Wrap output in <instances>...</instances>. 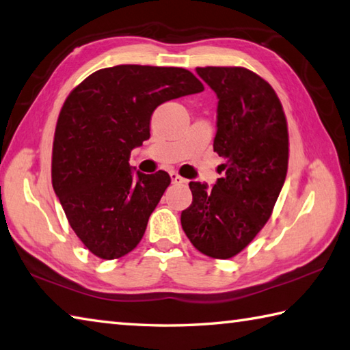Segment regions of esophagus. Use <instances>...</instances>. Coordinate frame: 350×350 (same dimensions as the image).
<instances>
[{
    "label": "esophagus",
    "mask_w": 350,
    "mask_h": 350,
    "mask_svg": "<svg viewBox=\"0 0 350 350\" xmlns=\"http://www.w3.org/2000/svg\"><path fill=\"white\" fill-rule=\"evenodd\" d=\"M170 177H171V182H173V183H185V182H187L180 174H177L176 171H173V173H170Z\"/></svg>",
    "instance_id": "1"
}]
</instances>
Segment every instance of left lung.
<instances>
[{
  "label": "left lung",
  "mask_w": 350,
  "mask_h": 350,
  "mask_svg": "<svg viewBox=\"0 0 350 350\" xmlns=\"http://www.w3.org/2000/svg\"><path fill=\"white\" fill-rule=\"evenodd\" d=\"M197 74L218 97L214 152L226 171L208 189L189 182L193 203L182 228L203 255L229 259L253 241L273 214L288 170L284 107L269 81L243 66H204Z\"/></svg>",
  "instance_id": "obj_1"
}]
</instances>
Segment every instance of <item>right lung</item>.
<instances>
[{
    "label": "right lung",
    "instance_id": "1",
    "mask_svg": "<svg viewBox=\"0 0 350 350\" xmlns=\"http://www.w3.org/2000/svg\"><path fill=\"white\" fill-rule=\"evenodd\" d=\"M203 89L183 68L118 65L92 72L66 97L51 182L68 223L95 256L118 259L139 244L171 179L162 170L133 174L130 152L150 138L157 106Z\"/></svg>",
    "mask_w": 350,
    "mask_h": 350
}]
</instances>
